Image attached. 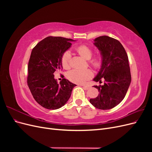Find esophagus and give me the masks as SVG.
Returning a JSON list of instances; mask_svg holds the SVG:
<instances>
[{
	"instance_id": "34e87169",
	"label": "esophagus",
	"mask_w": 152,
	"mask_h": 152,
	"mask_svg": "<svg viewBox=\"0 0 152 152\" xmlns=\"http://www.w3.org/2000/svg\"><path fill=\"white\" fill-rule=\"evenodd\" d=\"M82 86L85 89H88L89 87H90L89 86H86V85H83V86Z\"/></svg>"
}]
</instances>
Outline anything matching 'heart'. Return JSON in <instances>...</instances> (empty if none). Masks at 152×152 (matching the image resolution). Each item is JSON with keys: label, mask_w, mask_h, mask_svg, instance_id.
Wrapping results in <instances>:
<instances>
[{"label": "heart", "mask_w": 152, "mask_h": 152, "mask_svg": "<svg viewBox=\"0 0 152 152\" xmlns=\"http://www.w3.org/2000/svg\"><path fill=\"white\" fill-rule=\"evenodd\" d=\"M76 51L82 57L89 60V63L94 68H98L102 64V58L99 56H96L93 59H91L93 56V49L89 46L86 45H80L75 49ZM71 54L70 53L66 50L64 53L61 56V62L63 68L68 69L70 66ZM93 76V72L91 70H79V69H73L69 72L67 74L68 79L76 84H82L90 79Z\"/></svg>", "instance_id": "heart-1"}]
</instances>
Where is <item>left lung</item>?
<instances>
[{
	"instance_id": "left-lung-1",
	"label": "left lung",
	"mask_w": 152,
	"mask_h": 152,
	"mask_svg": "<svg viewBox=\"0 0 152 152\" xmlns=\"http://www.w3.org/2000/svg\"><path fill=\"white\" fill-rule=\"evenodd\" d=\"M94 45L102 56V66L94 78L103 86H94L99 94L90 103L100 110H109L116 107L124 99L131 82L130 67L125 49L118 40L108 36H100L94 40Z\"/></svg>"
}]
</instances>
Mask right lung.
Returning <instances> with one entry per match:
<instances>
[{
    "label": "right lung",
    "instance_id": "right-lung-1",
    "mask_svg": "<svg viewBox=\"0 0 152 152\" xmlns=\"http://www.w3.org/2000/svg\"><path fill=\"white\" fill-rule=\"evenodd\" d=\"M73 40L61 37H48L32 49L28 65L27 83L35 100L42 107L56 110L65 105L76 85L67 79L58 83L54 73L63 68V54Z\"/></svg>",
    "mask_w": 152,
    "mask_h": 152
}]
</instances>
